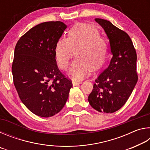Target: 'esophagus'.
I'll use <instances>...</instances> for the list:
<instances>
[{
    "label": "esophagus",
    "mask_w": 150,
    "mask_h": 150,
    "mask_svg": "<svg viewBox=\"0 0 150 150\" xmlns=\"http://www.w3.org/2000/svg\"><path fill=\"white\" fill-rule=\"evenodd\" d=\"M81 81H75V80H73L72 81V84L73 86H77L81 84Z\"/></svg>",
    "instance_id": "esophagus-1"
}]
</instances>
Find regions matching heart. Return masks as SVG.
I'll list each match as a JSON object with an SVG mask.
<instances>
[{
    "label": "heart",
    "mask_w": 150,
    "mask_h": 150,
    "mask_svg": "<svg viewBox=\"0 0 150 150\" xmlns=\"http://www.w3.org/2000/svg\"><path fill=\"white\" fill-rule=\"evenodd\" d=\"M108 45L95 27L79 23L68 32L67 38L58 40L55 57L59 69H67L75 51V59L69 69V75L77 80L83 79L91 71H96L105 62Z\"/></svg>",
    "instance_id": "heart-1"
}]
</instances>
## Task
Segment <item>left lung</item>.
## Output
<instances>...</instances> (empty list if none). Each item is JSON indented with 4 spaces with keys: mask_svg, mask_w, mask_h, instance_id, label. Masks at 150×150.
Wrapping results in <instances>:
<instances>
[{
    "mask_svg": "<svg viewBox=\"0 0 150 150\" xmlns=\"http://www.w3.org/2000/svg\"><path fill=\"white\" fill-rule=\"evenodd\" d=\"M95 21L105 30L112 57L108 67L95 79L88 100L96 110L113 113L126 103L138 81L137 55L127 33L106 20L95 18Z\"/></svg>",
    "mask_w": 150,
    "mask_h": 150,
    "instance_id": "obj_1",
    "label": "left lung"
}]
</instances>
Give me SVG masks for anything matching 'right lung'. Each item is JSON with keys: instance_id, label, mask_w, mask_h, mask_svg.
Segmentation results:
<instances>
[{"instance_id": "add662e5", "label": "right lung", "mask_w": 150, "mask_h": 150, "mask_svg": "<svg viewBox=\"0 0 150 150\" xmlns=\"http://www.w3.org/2000/svg\"><path fill=\"white\" fill-rule=\"evenodd\" d=\"M66 28L62 22H43L22 35L15 47V88L27 108L41 117L62 110L73 85L58 69L55 57V45Z\"/></svg>"}]
</instances>
